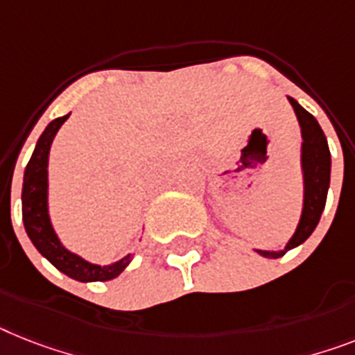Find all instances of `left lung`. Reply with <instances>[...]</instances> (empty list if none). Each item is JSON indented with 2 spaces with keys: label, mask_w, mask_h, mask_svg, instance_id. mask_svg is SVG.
Masks as SVG:
<instances>
[{
  "label": "left lung",
  "mask_w": 355,
  "mask_h": 355,
  "mask_svg": "<svg viewBox=\"0 0 355 355\" xmlns=\"http://www.w3.org/2000/svg\"><path fill=\"white\" fill-rule=\"evenodd\" d=\"M295 110V116L300 119L301 134H303V174H304V205L301 214L300 225L295 228V234L286 243L285 250L281 252H263L257 250L265 257H281L290 248L304 243L318 227L324 203H327V192L330 184V150L327 137L319 127L318 119L304 110L295 99L288 98Z\"/></svg>",
  "instance_id": "left-lung-1"
}]
</instances>
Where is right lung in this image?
<instances>
[{"instance_id":"1","label":"right lung","mask_w":355,"mask_h":355,"mask_svg":"<svg viewBox=\"0 0 355 355\" xmlns=\"http://www.w3.org/2000/svg\"><path fill=\"white\" fill-rule=\"evenodd\" d=\"M67 116L54 119L49 123V127L43 130V134L37 139V145L34 148L31 161L25 168V178H23V223L25 230L34 243V247L43 254V256L52 263V265L67 274L72 279L78 281H108L118 277L127 265L130 263V254L123 257L121 261L114 263L108 266L92 265L85 261L79 256L67 250L60 243L58 236L54 234V228L49 219V209H46V166H49V150H51L52 139L55 132L65 123Z\"/></svg>"}]
</instances>
